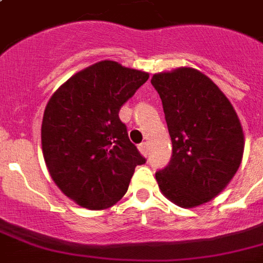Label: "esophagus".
I'll use <instances>...</instances> for the list:
<instances>
[{"mask_svg":"<svg viewBox=\"0 0 263 263\" xmlns=\"http://www.w3.org/2000/svg\"><path fill=\"white\" fill-rule=\"evenodd\" d=\"M139 152L142 153L144 157L148 156V143L147 142H143V143L139 144Z\"/></svg>","mask_w":263,"mask_h":263,"instance_id":"34e87169","label":"esophagus"}]
</instances>
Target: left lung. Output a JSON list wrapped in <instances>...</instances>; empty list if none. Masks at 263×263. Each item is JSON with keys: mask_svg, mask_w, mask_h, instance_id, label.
Instances as JSON below:
<instances>
[{"mask_svg": "<svg viewBox=\"0 0 263 263\" xmlns=\"http://www.w3.org/2000/svg\"><path fill=\"white\" fill-rule=\"evenodd\" d=\"M153 87L160 94L172 140V157L156 173L161 191L180 208L212 200L240 165L245 136L224 92L192 68L157 73Z\"/></svg>", "mask_w": 263, "mask_h": 263, "instance_id": "left-lung-1", "label": "left lung"}]
</instances>
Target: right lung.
I'll list each match as a JSON object with an SVG mask.
<instances>
[{
	"instance_id": "add662e5",
	"label": "right lung",
	"mask_w": 263,
	"mask_h": 263,
	"mask_svg": "<svg viewBox=\"0 0 263 263\" xmlns=\"http://www.w3.org/2000/svg\"><path fill=\"white\" fill-rule=\"evenodd\" d=\"M148 73L101 61L76 73L49 99L42 150L51 179L82 208L102 210L127 192L146 162L128 138L119 111Z\"/></svg>"
}]
</instances>
